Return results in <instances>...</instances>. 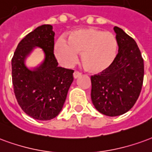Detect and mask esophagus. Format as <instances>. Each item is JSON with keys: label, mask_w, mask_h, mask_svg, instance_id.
<instances>
[{"label": "esophagus", "mask_w": 152, "mask_h": 152, "mask_svg": "<svg viewBox=\"0 0 152 152\" xmlns=\"http://www.w3.org/2000/svg\"><path fill=\"white\" fill-rule=\"evenodd\" d=\"M81 75H82V74H81L80 72L75 71V73H74V77L75 78H77L78 77H80Z\"/></svg>", "instance_id": "obj_1"}]
</instances>
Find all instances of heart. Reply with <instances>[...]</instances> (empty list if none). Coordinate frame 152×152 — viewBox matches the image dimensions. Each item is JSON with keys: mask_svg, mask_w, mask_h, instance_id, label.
Instances as JSON below:
<instances>
[{"mask_svg": "<svg viewBox=\"0 0 152 152\" xmlns=\"http://www.w3.org/2000/svg\"><path fill=\"white\" fill-rule=\"evenodd\" d=\"M69 43L60 39L55 45V55L65 66H70L77 61L82 53L84 68L95 74L108 70L117 58L118 41L109 31L88 27L72 32L69 35Z\"/></svg>", "mask_w": 152, "mask_h": 152, "instance_id": "obj_1", "label": "heart"}]
</instances>
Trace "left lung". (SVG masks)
I'll list each match as a JSON object with an SVG mask.
<instances>
[{
    "label": "left lung",
    "instance_id": "8db88e82",
    "mask_svg": "<svg viewBox=\"0 0 152 152\" xmlns=\"http://www.w3.org/2000/svg\"><path fill=\"white\" fill-rule=\"evenodd\" d=\"M117 58L108 70L91 77V101L104 115L117 117L134 105L140 95L144 76L141 52L133 38L117 26Z\"/></svg>",
    "mask_w": 152,
    "mask_h": 152
}]
</instances>
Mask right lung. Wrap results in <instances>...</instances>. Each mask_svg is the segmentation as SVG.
I'll list each match as a JSON object with an SVG mask.
<instances>
[{"label": "right lung", "mask_w": 152, "mask_h": 152, "mask_svg": "<svg viewBox=\"0 0 152 152\" xmlns=\"http://www.w3.org/2000/svg\"><path fill=\"white\" fill-rule=\"evenodd\" d=\"M54 35L53 26H38L20 41L11 61L18 103L28 116L36 120H51L59 114L74 80L73 69L58 66L53 53ZM37 47L44 52V61L38 66L29 68L26 60Z\"/></svg>", "instance_id": "right-lung-1"}]
</instances>
